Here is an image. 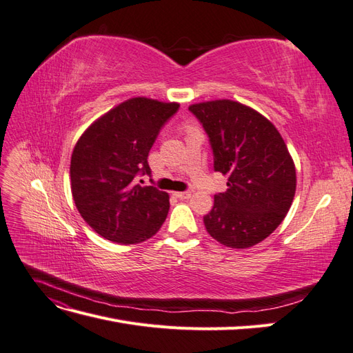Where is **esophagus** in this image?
<instances>
[{
    "label": "esophagus",
    "mask_w": 353,
    "mask_h": 353,
    "mask_svg": "<svg viewBox=\"0 0 353 353\" xmlns=\"http://www.w3.org/2000/svg\"><path fill=\"white\" fill-rule=\"evenodd\" d=\"M175 196L181 200H187L191 197V191H181V193H175Z\"/></svg>",
    "instance_id": "34e87169"
}]
</instances>
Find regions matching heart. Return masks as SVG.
<instances>
[{
    "mask_svg": "<svg viewBox=\"0 0 353 353\" xmlns=\"http://www.w3.org/2000/svg\"><path fill=\"white\" fill-rule=\"evenodd\" d=\"M187 126H191V125H190V123H187Z\"/></svg>",
    "mask_w": 353,
    "mask_h": 353,
    "instance_id": "b5f03b06",
    "label": "heart"
}]
</instances>
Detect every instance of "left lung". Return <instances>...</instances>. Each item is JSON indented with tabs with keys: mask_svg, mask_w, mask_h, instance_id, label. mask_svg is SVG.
Returning a JSON list of instances; mask_svg holds the SVG:
<instances>
[{
	"mask_svg": "<svg viewBox=\"0 0 353 353\" xmlns=\"http://www.w3.org/2000/svg\"><path fill=\"white\" fill-rule=\"evenodd\" d=\"M209 135L213 168L228 175L225 193L203 222L210 237L231 249L263 241L280 225L296 193V168L281 134L249 105L212 100L190 105Z\"/></svg>",
	"mask_w": 353,
	"mask_h": 353,
	"instance_id": "left-lung-1",
	"label": "left lung"
}]
</instances>
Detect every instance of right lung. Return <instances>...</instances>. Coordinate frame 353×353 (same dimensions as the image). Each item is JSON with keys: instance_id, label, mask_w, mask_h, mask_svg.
I'll use <instances>...</instances> for the list:
<instances>
[{"instance_id": "obj_1", "label": "right lung", "mask_w": 353, "mask_h": 353, "mask_svg": "<svg viewBox=\"0 0 353 353\" xmlns=\"http://www.w3.org/2000/svg\"><path fill=\"white\" fill-rule=\"evenodd\" d=\"M178 108V103L134 97L100 116L79 137L70 159L72 196L83 221L103 239L137 244L162 227L169 194L138 184L137 176L150 175L148 152Z\"/></svg>"}]
</instances>
